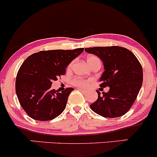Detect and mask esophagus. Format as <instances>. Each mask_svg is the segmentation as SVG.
Wrapping results in <instances>:
<instances>
[{"label":"esophagus","instance_id":"34e87169","mask_svg":"<svg viewBox=\"0 0 157 157\" xmlns=\"http://www.w3.org/2000/svg\"><path fill=\"white\" fill-rule=\"evenodd\" d=\"M78 90H80L81 92H82V93H87V90H85L82 89V88H79Z\"/></svg>","mask_w":157,"mask_h":157}]
</instances>
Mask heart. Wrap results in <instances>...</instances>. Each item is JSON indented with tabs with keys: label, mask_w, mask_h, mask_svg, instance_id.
Segmentation results:
<instances>
[{
	"label": "heart",
	"mask_w": 157,
	"mask_h": 157,
	"mask_svg": "<svg viewBox=\"0 0 157 157\" xmlns=\"http://www.w3.org/2000/svg\"><path fill=\"white\" fill-rule=\"evenodd\" d=\"M96 60H99V59H98V58L95 56H87V64L89 65L91 62L96 61ZM73 61L68 65L67 70L71 69L72 67H73ZM73 83L74 84H75V85L78 86V87H87V86H88V84H89V83H90V81L87 80V79H84V78H75L73 80Z\"/></svg>",
	"instance_id": "1"
}]
</instances>
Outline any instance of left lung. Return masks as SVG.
<instances>
[{"mask_svg": "<svg viewBox=\"0 0 157 157\" xmlns=\"http://www.w3.org/2000/svg\"><path fill=\"white\" fill-rule=\"evenodd\" d=\"M103 61L105 71L101 87H110L107 93H98V98L90 105L96 113L106 118L123 116L130 110L142 87L143 72L134 54L118 46L85 48Z\"/></svg>", "mask_w": 157, "mask_h": 157, "instance_id": "1", "label": "left lung"}]
</instances>
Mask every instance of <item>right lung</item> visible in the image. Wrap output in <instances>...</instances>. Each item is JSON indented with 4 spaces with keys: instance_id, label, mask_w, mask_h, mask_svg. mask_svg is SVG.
Instances as JSON below:
<instances>
[{
    "instance_id": "right-lung-1",
    "label": "right lung",
    "mask_w": 157,
    "mask_h": 157,
    "mask_svg": "<svg viewBox=\"0 0 157 157\" xmlns=\"http://www.w3.org/2000/svg\"><path fill=\"white\" fill-rule=\"evenodd\" d=\"M84 51L55 50L40 51L29 56L17 72L15 91L27 115L38 121H49L64 110L73 88L61 93L51 89L52 82L66 73L70 63Z\"/></svg>"
}]
</instances>
